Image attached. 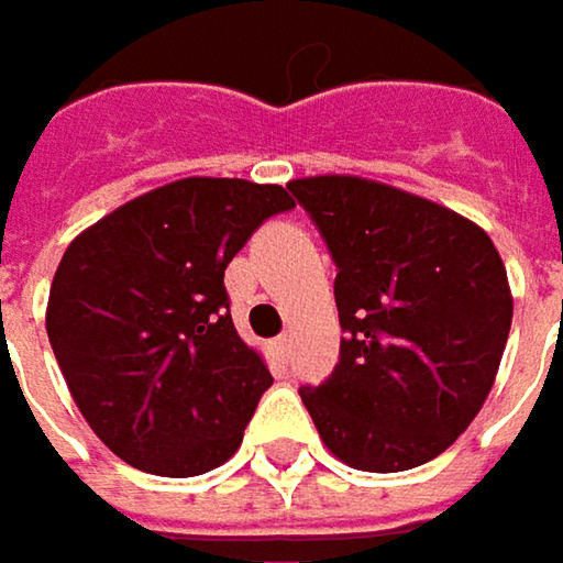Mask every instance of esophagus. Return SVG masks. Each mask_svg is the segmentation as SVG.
Wrapping results in <instances>:
<instances>
[{
  "label": "esophagus",
  "instance_id": "1",
  "mask_svg": "<svg viewBox=\"0 0 563 563\" xmlns=\"http://www.w3.org/2000/svg\"><path fill=\"white\" fill-rule=\"evenodd\" d=\"M272 352H275L278 358H288V352H291V340H288V336H278V340H272Z\"/></svg>",
  "mask_w": 563,
  "mask_h": 563
}]
</instances>
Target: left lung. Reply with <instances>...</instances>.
Instances as JSON below:
<instances>
[{
  "label": "left lung",
  "instance_id": "1",
  "mask_svg": "<svg viewBox=\"0 0 563 563\" xmlns=\"http://www.w3.org/2000/svg\"><path fill=\"white\" fill-rule=\"evenodd\" d=\"M336 262L340 365L301 400L358 471L442 455L484 407L512 295L490 236L420 195L355 176L288 181Z\"/></svg>",
  "mask_w": 563,
  "mask_h": 563
}]
</instances>
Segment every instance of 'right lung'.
Returning a JSON list of instances; mask_svg holds the SVG:
<instances>
[{"instance_id": "add662e5", "label": "right lung", "mask_w": 563, "mask_h": 563, "mask_svg": "<svg viewBox=\"0 0 563 563\" xmlns=\"http://www.w3.org/2000/svg\"><path fill=\"white\" fill-rule=\"evenodd\" d=\"M291 208L282 185L179 179L69 243L47 336L79 413L121 462L195 477L240 449L272 375L233 327L223 268Z\"/></svg>"}]
</instances>
